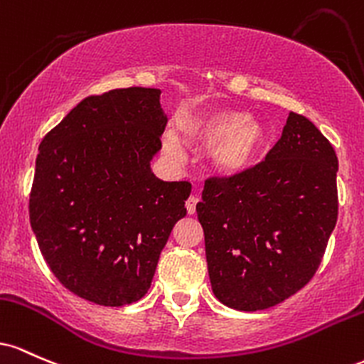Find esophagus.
<instances>
[{
    "label": "esophagus",
    "mask_w": 364,
    "mask_h": 364,
    "mask_svg": "<svg viewBox=\"0 0 364 364\" xmlns=\"http://www.w3.org/2000/svg\"><path fill=\"white\" fill-rule=\"evenodd\" d=\"M199 203V198L198 196H191L189 199H187L186 203V208H187V213L189 215H194L196 213V204Z\"/></svg>",
    "instance_id": "obj_1"
}]
</instances>
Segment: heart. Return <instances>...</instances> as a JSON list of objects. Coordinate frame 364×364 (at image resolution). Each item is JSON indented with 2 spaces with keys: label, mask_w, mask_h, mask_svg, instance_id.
<instances>
[{
  "label": "heart",
  "mask_w": 364,
  "mask_h": 364,
  "mask_svg": "<svg viewBox=\"0 0 364 364\" xmlns=\"http://www.w3.org/2000/svg\"><path fill=\"white\" fill-rule=\"evenodd\" d=\"M181 130L189 144L211 146L210 160L223 173H240L252 166L267 146V129L240 109H213L182 120ZM163 149L175 161L186 160L182 142L173 132L163 137Z\"/></svg>",
  "instance_id": "heart-1"
}]
</instances>
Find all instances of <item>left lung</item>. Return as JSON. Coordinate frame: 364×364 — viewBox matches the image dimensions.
Instances as JSON below:
<instances>
[{"mask_svg":"<svg viewBox=\"0 0 364 364\" xmlns=\"http://www.w3.org/2000/svg\"><path fill=\"white\" fill-rule=\"evenodd\" d=\"M337 170L328 139L291 112L264 161L204 182L196 211L220 303L259 311L313 279L337 223Z\"/></svg>","mask_w":364,"mask_h":364,"instance_id":"obj_1","label":"left lung"}]
</instances>
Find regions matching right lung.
Returning <instances> with one entry per match:
<instances>
[{
	"label": "right lung",
	"mask_w": 364,
	"mask_h": 364,
	"mask_svg": "<svg viewBox=\"0 0 364 364\" xmlns=\"http://www.w3.org/2000/svg\"><path fill=\"white\" fill-rule=\"evenodd\" d=\"M160 89H113L80 101L39 146L31 227L63 287L101 306L132 304L151 287L189 182L151 171L166 115Z\"/></svg>",
	"instance_id": "obj_1"
}]
</instances>
